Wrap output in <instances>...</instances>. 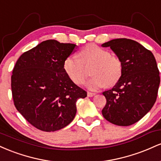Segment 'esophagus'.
<instances>
[{"mask_svg": "<svg viewBox=\"0 0 161 161\" xmlns=\"http://www.w3.org/2000/svg\"><path fill=\"white\" fill-rule=\"evenodd\" d=\"M87 95H88V97H93V96L95 95V92H87Z\"/></svg>", "mask_w": 161, "mask_h": 161, "instance_id": "obj_1", "label": "esophagus"}]
</instances>
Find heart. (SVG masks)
Wrapping results in <instances>:
<instances>
[{"label":"heart","instance_id":"1","mask_svg":"<svg viewBox=\"0 0 161 161\" xmlns=\"http://www.w3.org/2000/svg\"><path fill=\"white\" fill-rule=\"evenodd\" d=\"M91 66V74L93 76L86 82V86L90 90H97L104 86H114L123 73V63L120 59L112 55L108 50L94 44L83 47L79 57L71 55L64 62L66 73L76 85L84 82L88 75L85 67Z\"/></svg>","mask_w":161,"mask_h":161}]
</instances>
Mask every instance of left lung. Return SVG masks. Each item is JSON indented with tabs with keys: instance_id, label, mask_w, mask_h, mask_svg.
Here are the masks:
<instances>
[{
	"instance_id": "1",
	"label": "left lung",
	"mask_w": 161,
	"mask_h": 161,
	"mask_svg": "<svg viewBox=\"0 0 161 161\" xmlns=\"http://www.w3.org/2000/svg\"><path fill=\"white\" fill-rule=\"evenodd\" d=\"M123 63L121 78L111 89L103 92L107 104L102 110L110 123L132 125L151 110L156 101L160 79L155 57L137 42L116 38L103 44Z\"/></svg>"
}]
</instances>
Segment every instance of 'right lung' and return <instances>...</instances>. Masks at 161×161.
<instances>
[{
  "instance_id": "right-lung-1",
  "label": "right lung",
  "mask_w": 161,
  "mask_h": 161,
  "mask_svg": "<svg viewBox=\"0 0 161 161\" xmlns=\"http://www.w3.org/2000/svg\"><path fill=\"white\" fill-rule=\"evenodd\" d=\"M76 45L47 40L23 53L11 75L16 110L26 120L45 132L69 124L76 114V101L87 92L69 78L64 62Z\"/></svg>"
}]
</instances>
